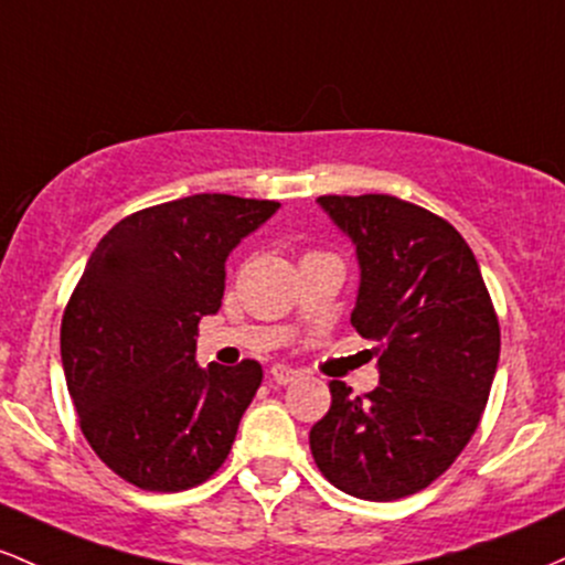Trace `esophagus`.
<instances>
[{"label":"esophagus","instance_id":"esophagus-1","mask_svg":"<svg viewBox=\"0 0 565 565\" xmlns=\"http://www.w3.org/2000/svg\"><path fill=\"white\" fill-rule=\"evenodd\" d=\"M269 376L275 379L277 384H290V382H296V379L301 376V371H296V367H290L285 363H277V365L269 367Z\"/></svg>","mask_w":565,"mask_h":565}]
</instances>
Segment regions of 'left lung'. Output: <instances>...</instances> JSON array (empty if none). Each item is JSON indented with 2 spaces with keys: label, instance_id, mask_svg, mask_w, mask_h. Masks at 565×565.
<instances>
[{
  "label": "left lung",
  "instance_id": "obj_1",
  "mask_svg": "<svg viewBox=\"0 0 565 565\" xmlns=\"http://www.w3.org/2000/svg\"><path fill=\"white\" fill-rule=\"evenodd\" d=\"M358 245L352 326L376 339L379 386L352 397L331 382V411L309 433L315 465L339 491L392 502L427 488L478 429L499 363V317L470 245L440 215L392 194H322Z\"/></svg>",
  "mask_w": 565,
  "mask_h": 565
}]
</instances>
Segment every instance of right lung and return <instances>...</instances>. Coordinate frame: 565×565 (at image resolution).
Listing matches in <instances>:
<instances>
[{
	"label": "right lung",
	"instance_id": "add662e5",
	"mask_svg": "<svg viewBox=\"0 0 565 565\" xmlns=\"http://www.w3.org/2000/svg\"><path fill=\"white\" fill-rule=\"evenodd\" d=\"M280 207L232 194L143 207L87 258L61 320V360L82 435L143 491L205 483L262 386L256 360L194 363L198 326L224 299L226 256Z\"/></svg>",
	"mask_w": 565,
	"mask_h": 565
}]
</instances>
